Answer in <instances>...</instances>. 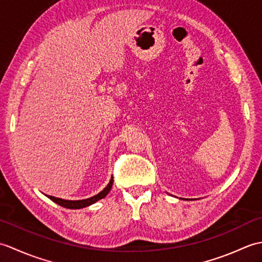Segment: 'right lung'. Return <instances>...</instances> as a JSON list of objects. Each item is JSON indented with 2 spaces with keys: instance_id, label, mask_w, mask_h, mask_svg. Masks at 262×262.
<instances>
[{
  "instance_id": "right-lung-1",
  "label": "right lung",
  "mask_w": 262,
  "mask_h": 262,
  "mask_svg": "<svg viewBox=\"0 0 262 262\" xmlns=\"http://www.w3.org/2000/svg\"><path fill=\"white\" fill-rule=\"evenodd\" d=\"M113 182L114 179L111 178L110 182L108 183V186L105 187L102 191H100L98 194L93 197H90L88 199H82V200H66V199H62V198H57V197H54V196H48L49 199H52L53 202H55L56 204H58L59 206H63L65 208H71V209H79V208H83V207H86V206H90L92 204H94L98 200L104 198L107 194L109 193L111 187H113Z\"/></svg>"
}]
</instances>
